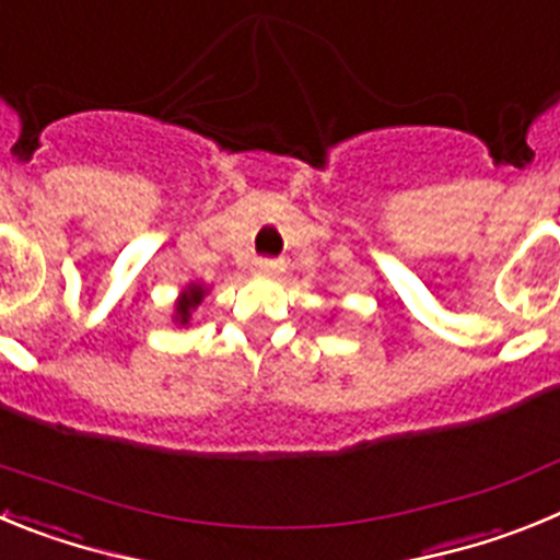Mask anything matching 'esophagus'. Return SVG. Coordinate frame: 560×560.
<instances>
[{"instance_id":"34e87169","label":"esophagus","mask_w":560,"mask_h":560,"mask_svg":"<svg viewBox=\"0 0 560 560\" xmlns=\"http://www.w3.org/2000/svg\"><path fill=\"white\" fill-rule=\"evenodd\" d=\"M255 269L260 271V275H275V271L283 269V260H277V257H257Z\"/></svg>"}]
</instances>
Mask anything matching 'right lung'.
<instances>
[{
  "instance_id": "add662e5",
  "label": "right lung",
  "mask_w": 560,
  "mask_h": 560,
  "mask_svg": "<svg viewBox=\"0 0 560 560\" xmlns=\"http://www.w3.org/2000/svg\"><path fill=\"white\" fill-rule=\"evenodd\" d=\"M205 294H207L205 285H199V283L187 285V289L179 294V300H176V314H173V323H176V325H190L192 311L199 308L201 300H205Z\"/></svg>"
}]
</instances>
